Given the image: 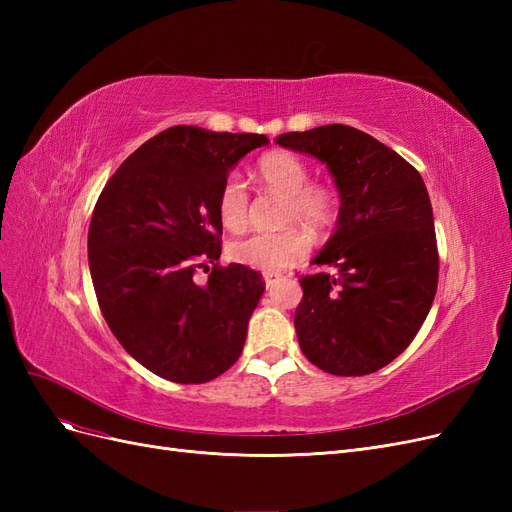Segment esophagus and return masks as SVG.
<instances>
[{"mask_svg": "<svg viewBox=\"0 0 512 512\" xmlns=\"http://www.w3.org/2000/svg\"><path fill=\"white\" fill-rule=\"evenodd\" d=\"M282 280V275H275V273H265V284L267 288H273L277 282Z\"/></svg>", "mask_w": 512, "mask_h": 512, "instance_id": "esophagus-1", "label": "esophagus"}]
</instances>
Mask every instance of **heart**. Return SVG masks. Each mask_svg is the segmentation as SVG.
<instances>
[{"mask_svg":"<svg viewBox=\"0 0 512 512\" xmlns=\"http://www.w3.org/2000/svg\"><path fill=\"white\" fill-rule=\"evenodd\" d=\"M258 173L271 190L284 194V222L297 220L303 226L320 230L329 226L337 213V194L324 183H309L307 164L288 151H273L262 156ZM247 196L243 179L232 173L224 179L218 194V218L226 230L239 232L247 224ZM307 250V241L299 230L284 228L277 232H254L250 237L232 241L228 258L235 265L280 273L294 265Z\"/></svg>","mask_w":512,"mask_h":512,"instance_id":"obj_1","label":"heart"}]
</instances>
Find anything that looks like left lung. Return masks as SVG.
<instances>
[{
  "label": "left lung",
  "mask_w": 512,
  "mask_h": 512,
  "mask_svg": "<svg viewBox=\"0 0 512 512\" xmlns=\"http://www.w3.org/2000/svg\"><path fill=\"white\" fill-rule=\"evenodd\" d=\"M329 166L342 198L335 235L301 275L299 346L333 376H367L404 352L438 288V243L418 170L361 130L331 123L277 136Z\"/></svg>",
  "instance_id": "1"
}]
</instances>
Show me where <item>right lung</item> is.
<instances>
[{
    "label": "right lung",
    "instance_id": "1",
    "mask_svg": "<svg viewBox=\"0 0 512 512\" xmlns=\"http://www.w3.org/2000/svg\"><path fill=\"white\" fill-rule=\"evenodd\" d=\"M265 134L173 126L138 147L108 179L89 224V271L117 342L179 384L222 376L243 352L265 292L254 269L220 265L218 194ZM210 277L203 285L195 273Z\"/></svg>",
    "mask_w": 512,
    "mask_h": 512
}]
</instances>
